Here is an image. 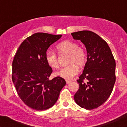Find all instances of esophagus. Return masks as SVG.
<instances>
[{
	"label": "esophagus",
	"instance_id": "esophagus-1",
	"mask_svg": "<svg viewBox=\"0 0 127 127\" xmlns=\"http://www.w3.org/2000/svg\"><path fill=\"white\" fill-rule=\"evenodd\" d=\"M65 82H66L67 84H70V83L71 82H72V81H69V80H66V81H65Z\"/></svg>",
	"mask_w": 127,
	"mask_h": 127
}]
</instances>
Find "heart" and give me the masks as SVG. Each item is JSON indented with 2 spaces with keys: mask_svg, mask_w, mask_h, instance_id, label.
Masks as SVG:
<instances>
[{
  "mask_svg": "<svg viewBox=\"0 0 127 127\" xmlns=\"http://www.w3.org/2000/svg\"><path fill=\"white\" fill-rule=\"evenodd\" d=\"M57 49L60 54H68L67 63L55 75L65 79H72L79 72V66H82L86 62V53L84 49L78 46L76 42L72 40H64L57 46ZM46 63L51 67L57 68L59 67L58 57L52 51L48 50L45 55Z\"/></svg>",
  "mask_w": 127,
  "mask_h": 127,
  "instance_id": "heart-1",
  "label": "heart"
}]
</instances>
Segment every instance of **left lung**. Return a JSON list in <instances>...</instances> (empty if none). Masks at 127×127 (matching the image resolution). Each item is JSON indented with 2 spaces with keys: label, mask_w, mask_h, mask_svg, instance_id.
<instances>
[{
  "label": "left lung",
  "mask_w": 127,
  "mask_h": 127,
  "mask_svg": "<svg viewBox=\"0 0 127 127\" xmlns=\"http://www.w3.org/2000/svg\"><path fill=\"white\" fill-rule=\"evenodd\" d=\"M85 45L87 59L74 99L80 107L92 110L103 104L111 94L116 81V63L109 45L98 34L88 30L71 33ZM84 79H87L85 83Z\"/></svg>",
  "instance_id": "1"
}]
</instances>
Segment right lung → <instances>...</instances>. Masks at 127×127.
<instances>
[{
    "label": "right lung",
    "mask_w": 127,
    "mask_h": 127,
    "mask_svg": "<svg viewBox=\"0 0 127 127\" xmlns=\"http://www.w3.org/2000/svg\"><path fill=\"white\" fill-rule=\"evenodd\" d=\"M62 35L36 33L20 45L12 62V82L19 97L30 108L45 110L55 104L66 84L57 76L49 79L51 67L45 55L48 48Z\"/></svg>",
    "instance_id": "1"
}]
</instances>
